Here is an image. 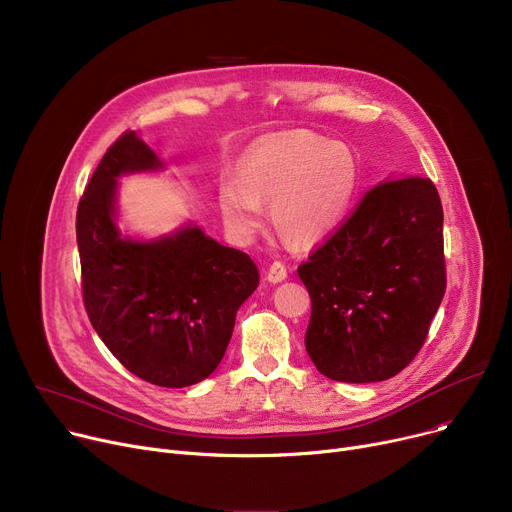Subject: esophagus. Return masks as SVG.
Instances as JSON below:
<instances>
[{"label": "esophagus", "mask_w": 512, "mask_h": 512, "mask_svg": "<svg viewBox=\"0 0 512 512\" xmlns=\"http://www.w3.org/2000/svg\"><path fill=\"white\" fill-rule=\"evenodd\" d=\"M287 279V266L283 262H273L266 268V281L268 283H283Z\"/></svg>", "instance_id": "1"}]
</instances>
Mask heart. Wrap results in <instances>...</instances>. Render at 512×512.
Returning <instances> with one entry per match:
<instances>
[{
	"instance_id": "b5f03b06",
	"label": "heart",
	"mask_w": 512,
	"mask_h": 512,
	"mask_svg": "<svg viewBox=\"0 0 512 512\" xmlns=\"http://www.w3.org/2000/svg\"><path fill=\"white\" fill-rule=\"evenodd\" d=\"M359 188V161L345 142L306 130L268 134L252 142L219 184L225 227L250 239L268 204L273 227L293 246L324 242L347 219Z\"/></svg>"
}]
</instances>
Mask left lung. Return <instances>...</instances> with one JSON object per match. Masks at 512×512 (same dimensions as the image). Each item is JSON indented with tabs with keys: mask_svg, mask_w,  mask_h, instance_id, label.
<instances>
[{
	"mask_svg": "<svg viewBox=\"0 0 512 512\" xmlns=\"http://www.w3.org/2000/svg\"><path fill=\"white\" fill-rule=\"evenodd\" d=\"M430 179H384L297 275L312 299L306 351L339 382H380L422 349L446 289Z\"/></svg>",
	"mask_w": 512,
	"mask_h": 512,
	"instance_id": "1",
	"label": "left lung"
}]
</instances>
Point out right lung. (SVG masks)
<instances>
[{
	"label": "right lung",
	"mask_w": 512,
	"mask_h": 512,
	"mask_svg": "<svg viewBox=\"0 0 512 512\" xmlns=\"http://www.w3.org/2000/svg\"><path fill=\"white\" fill-rule=\"evenodd\" d=\"M163 169L136 132L119 136L80 198L76 239L84 308L101 341L138 378L182 388L217 370L260 275L248 254L192 221L155 239L119 231L117 179Z\"/></svg>",
	"instance_id": "right-lung-1"
}]
</instances>
